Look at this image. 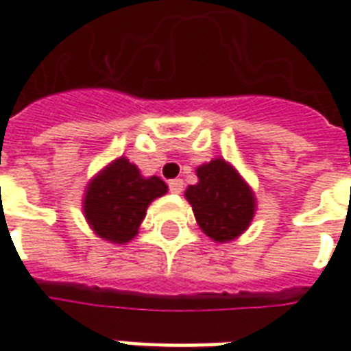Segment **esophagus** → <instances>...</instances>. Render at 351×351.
I'll return each instance as SVG.
<instances>
[{"instance_id":"34e87169","label":"esophagus","mask_w":351,"mask_h":351,"mask_svg":"<svg viewBox=\"0 0 351 351\" xmlns=\"http://www.w3.org/2000/svg\"><path fill=\"white\" fill-rule=\"evenodd\" d=\"M182 190H184L182 178H173V180H169V191H171V193H180Z\"/></svg>"}]
</instances>
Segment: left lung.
Here are the masks:
<instances>
[{
	"label": "left lung",
	"mask_w": 351,
	"mask_h": 351,
	"mask_svg": "<svg viewBox=\"0 0 351 351\" xmlns=\"http://www.w3.org/2000/svg\"><path fill=\"white\" fill-rule=\"evenodd\" d=\"M199 182L186 190L199 228L218 243H228L250 226L256 210L254 193L235 169L213 160L197 169Z\"/></svg>",
	"instance_id": "obj_1"
}]
</instances>
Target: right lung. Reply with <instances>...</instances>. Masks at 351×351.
<instances>
[{
	"instance_id": "1",
	"label": "right lung",
	"mask_w": 351,
	"mask_h": 351,
	"mask_svg": "<svg viewBox=\"0 0 351 351\" xmlns=\"http://www.w3.org/2000/svg\"><path fill=\"white\" fill-rule=\"evenodd\" d=\"M165 191L167 186L158 176L143 178L133 163L120 158L90 182L84 216L97 235L123 244L137 235L148 205Z\"/></svg>"
}]
</instances>
